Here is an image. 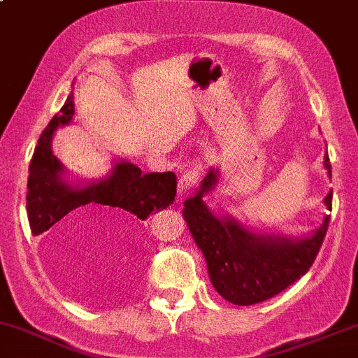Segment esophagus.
I'll return each mask as SVG.
<instances>
[{
	"mask_svg": "<svg viewBox=\"0 0 358 358\" xmlns=\"http://www.w3.org/2000/svg\"><path fill=\"white\" fill-rule=\"evenodd\" d=\"M200 173H202V166H200V164H195L194 168H190V170H187L185 173H183L182 178L178 180V194L180 195H185L187 192L199 182Z\"/></svg>",
	"mask_w": 358,
	"mask_h": 358,
	"instance_id": "1",
	"label": "esophagus"
}]
</instances>
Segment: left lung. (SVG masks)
I'll use <instances>...</instances> for the list:
<instances>
[{"label": "left lung", "instance_id": "1", "mask_svg": "<svg viewBox=\"0 0 358 358\" xmlns=\"http://www.w3.org/2000/svg\"><path fill=\"white\" fill-rule=\"evenodd\" d=\"M324 166L331 176L328 152ZM217 176V170L207 173L195 197L185 200L183 217L206 257L214 289L236 306L258 304L287 289L311 268L328 231L329 215L306 238L251 233L236 219L214 215L203 203L202 197L215 187ZM331 199L329 192L324 199L328 210Z\"/></svg>", "mask_w": 358, "mask_h": 358}]
</instances>
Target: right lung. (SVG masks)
Masks as SVG:
<instances>
[{
	"label": "right lung",
	"instance_id": "obj_1",
	"mask_svg": "<svg viewBox=\"0 0 358 358\" xmlns=\"http://www.w3.org/2000/svg\"><path fill=\"white\" fill-rule=\"evenodd\" d=\"M74 115L73 93L52 117L38 139L30 161L27 182V214L34 236L54 224L68 219L76 222L136 224L151 214L166 209L176 195V176L173 171L146 173L136 164L120 161L100 182L85 187L69 185L64 166L50 149L54 131L68 125Z\"/></svg>",
	"mask_w": 358,
	"mask_h": 358
}]
</instances>
